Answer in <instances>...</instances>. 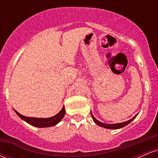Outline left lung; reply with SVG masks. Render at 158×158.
<instances>
[{"instance_id":"left-lung-1","label":"left lung","mask_w":158,"mask_h":158,"mask_svg":"<svg viewBox=\"0 0 158 158\" xmlns=\"http://www.w3.org/2000/svg\"><path fill=\"white\" fill-rule=\"evenodd\" d=\"M90 114H91V117L92 118H93L94 123H96V124L98 125V126H101V127H103V128H109V129H118V128H123V127L126 126V125L129 124L131 122L132 120H133L136 117H137V115L135 116V117H133V118L129 119V120L126 121V122H124V123H115V124H106V123H101L99 122V121H98L97 119L95 118V117H94L93 114H92V113H90Z\"/></svg>"}]
</instances>
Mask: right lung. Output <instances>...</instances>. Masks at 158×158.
Here are the masks:
<instances>
[{
    "label": "right lung",
    "instance_id": "obj_1",
    "mask_svg": "<svg viewBox=\"0 0 158 158\" xmlns=\"http://www.w3.org/2000/svg\"><path fill=\"white\" fill-rule=\"evenodd\" d=\"M15 113L19 115V117H21L23 120L26 121L27 123L30 124L31 126L39 127V128H46V127L53 126L59 123L61 121V119L64 117L65 114V109L64 106L63 107L62 109L60 110L59 114L53 117H50V118H35V117H28L23 116L22 114H19V112L16 111Z\"/></svg>",
    "mask_w": 158,
    "mask_h": 158
}]
</instances>
